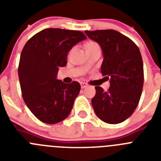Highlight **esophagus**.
Returning a JSON list of instances; mask_svg holds the SVG:
<instances>
[{
    "mask_svg": "<svg viewBox=\"0 0 161 161\" xmlns=\"http://www.w3.org/2000/svg\"><path fill=\"white\" fill-rule=\"evenodd\" d=\"M80 86H81L82 89H84V88L87 87V86H88V84H87V83H85V82H81V83H80Z\"/></svg>",
    "mask_w": 161,
    "mask_h": 161,
    "instance_id": "obj_1",
    "label": "esophagus"
}]
</instances>
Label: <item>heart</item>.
<instances>
[{"instance_id": "1", "label": "heart", "mask_w": 161, "mask_h": 161, "mask_svg": "<svg viewBox=\"0 0 161 161\" xmlns=\"http://www.w3.org/2000/svg\"><path fill=\"white\" fill-rule=\"evenodd\" d=\"M85 48H86V50H87V49H92V48H100V47H99V45H98L96 42L89 41V42H88L87 43H86V45H85Z\"/></svg>"}]
</instances>
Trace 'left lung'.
Instances as JSON below:
<instances>
[{
	"label": "left lung",
	"instance_id": "8db88e82",
	"mask_svg": "<svg viewBox=\"0 0 161 161\" xmlns=\"http://www.w3.org/2000/svg\"><path fill=\"white\" fill-rule=\"evenodd\" d=\"M101 46L104 59L101 72L109 80L107 91L96 86L92 99L101 120L118 124L128 119L139 104L143 85V65L139 47L128 37L114 30L85 31Z\"/></svg>",
	"mask_w": 161,
	"mask_h": 161
}]
</instances>
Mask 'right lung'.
Returning a JSON list of instances; mask_svg holds the SVG:
<instances>
[{
	"instance_id": "obj_1",
	"label": "right lung",
	"mask_w": 161,
	"mask_h": 161,
	"mask_svg": "<svg viewBox=\"0 0 161 161\" xmlns=\"http://www.w3.org/2000/svg\"><path fill=\"white\" fill-rule=\"evenodd\" d=\"M86 39L78 31L48 28L25 44L20 56L18 77L25 105L38 119L55 124L68 117L80 90L77 81L56 79L59 67L67 64L68 52Z\"/></svg>"
}]
</instances>
